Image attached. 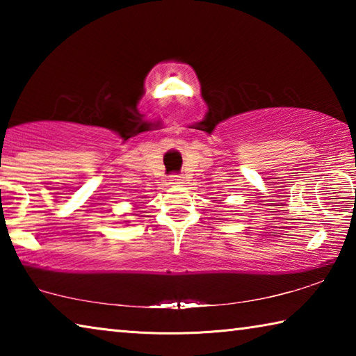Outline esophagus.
<instances>
[{"label": "esophagus", "instance_id": "1", "mask_svg": "<svg viewBox=\"0 0 356 356\" xmlns=\"http://www.w3.org/2000/svg\"><path fill=\"white\" fill-rule=\"evenodd\" d=\"M170 184L171 185H182L184 184V177L182 176H171Z\"/></svg>", "mask_w": 356, "mask_h": 356}]
</instances>
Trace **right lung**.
<instances>
[{
  "label": "right lung",
  "mask_w": 356,
  "mask_h": 356,
  "mask_svg": "<svg viewBox=\"0 0 356 356\" xmlns=\"http://www.w3.org/2000/svg\"><path fill=\"white\" fill-rule=\"evenodd\" d=\"M134 215H135V213H134ZM127 222H129V221H127Z\"/></svg>",
  "instance_id": "add662e5"
}]
</instances>
